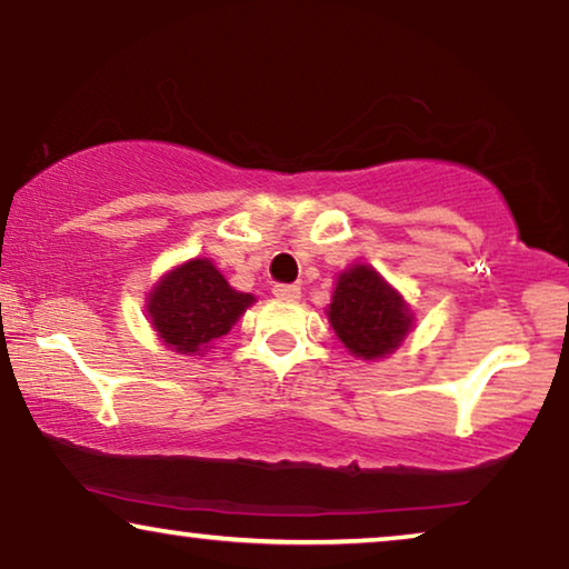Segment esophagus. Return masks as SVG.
Instances as JSON below:
<instances>
[{"instance_id":"1","label":"esophagus","mask_w":569,"mask_h":569,"mask_svg":"<svg viewBox=\"0 0 569 569\" xmlns=\"http://www.w3.org/2000/svg\"><path fill=\"white\" fill-rule=\"evenodd\" d=\"M274 298L279 300H298L300 298V287L298 284H274L271 287Z\"/></svg>"}]
</instances>
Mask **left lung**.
Wrapping results in <instances>:
<instances>
[{
	"label": "left lung",
	"instance_id": "obj_1",
	"mask_svg": "<svg viewBox=\"0 0 569 569\" xmlns=\"http://www.w3.org/2000/svg\"><path fill=\"white\" fill-rule=\"evenodd\" d=\"M326 316L341 345L362 360L391 355L415 326V313L401 295L368 263L341 271Z\"/></svg>",
	"mask_w": 569,
	"mask_h": 569
}]
</instances>
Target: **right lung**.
Wrapping results in <instances>:
<instances>
[{"label":"right lung","instance_id":"right-lung-1","mask_svg":"<svg viewBox=\"0 0 569 569\" xmlns=\"http://www.w3.org/2000/svg\"><path fill=\"white\" fill-rule=\"evenodd\" d=\"M253 295L228 284L209 259H191L162 274L147 298L152 329L178 355H201L228 333Z\"/></svg>","mask_w":569,"mask_h":569}]
</instances>
